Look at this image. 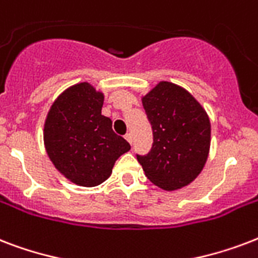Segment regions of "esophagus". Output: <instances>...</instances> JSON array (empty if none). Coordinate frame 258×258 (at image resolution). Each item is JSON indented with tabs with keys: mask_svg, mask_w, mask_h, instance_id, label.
I'll return each instance as SVG.
<instances>
[{
	"mask_svg": "<svg viewBox=\"0 0 258 258\" xmlns=\"http://www.w3.org/2000/svg\"><path fill=\"white\" fill-rule=\"evenodd\" d=\"M125 141L128 142L130 145H133V135L131 134H125Z\"/></svg>",
	"mask_w": 258,
	"mask_h": 258,
	"instance_id": "34e87169",
	"label": "esophagus"
}]
</instances>
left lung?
<instances>
[{"mask_svg": "<svg viewBox=\"0 0 258 258\" xmlns=\"http://www.w3.org/2000/svg\"><path fill=\"white\" fill-rule=\"evenodd\" d=\"M142 103L151 123L154 143L137 155L146 176L163 190L191 183L204 169L210 149V120L202 105L182 87L161 82Z\"/></svg>", "mask_w": 258, "mask_h": 258, "instance_id": "left-lung-1", "label": "left lung"}]
</instances>
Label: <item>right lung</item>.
I'll return each mask as SVG.
<instances>
[{
	"label": "right lung",
	"instance_id": "right-lung-1",
	"mask_svg": "<svg viewBox=\"0 0 258 258\" xmlns=\"http://www.w3.org/2000/svg\"><path fill=\"white\" fill-rule=\"evenodd\" d=\"M104 95L89 83L67 88L53 101L44 124V145L54 167L71 182L93 187L112 172L131 146L101 115Z\"/></svg>",
	"mask_w": 258,
	"mask_h": 258
}]
</instances>
